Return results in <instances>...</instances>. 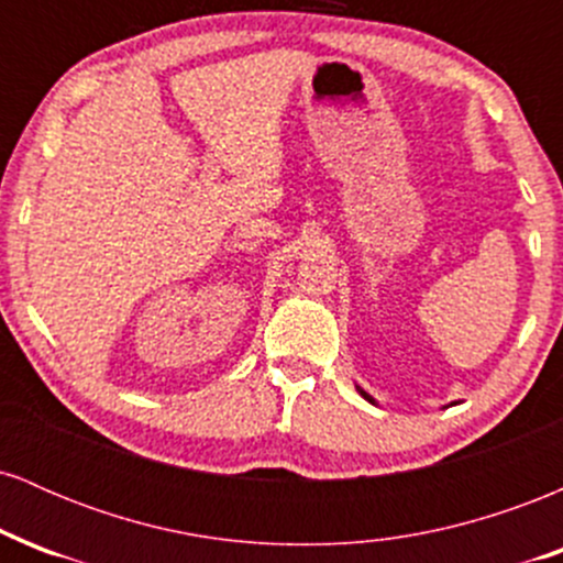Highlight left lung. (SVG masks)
<instances>
[{
    "instance_id": "8db88e82",
    "label": "left lung",
    "mask_w": 563,
    "mask_h": 563,
    "mask_svg": "<svg viewBox=\"0 0 563 563\" xmlns=\"http://www.w3.org/2000/svg\"><path fill=\"white\" fill-rule=\"evenodd\" d=\"M363 397H365V399H371V397H367V394H365V391H363ZM371 402H373V399H371Z\"/></svg>"
}]
</instances>
